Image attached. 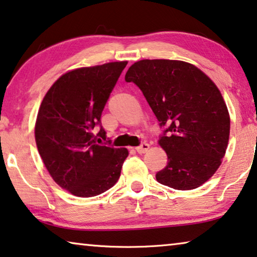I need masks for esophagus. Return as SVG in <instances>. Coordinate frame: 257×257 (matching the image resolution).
<instances>
[{"label":"esophagus","mask_w":257,"mask_h":257,"mask_svg":"<svg viewBox=\"0 0 257 257\" xmlns=\"http://www.w3.org/2000/svg\"><path fill=\"white\" fill-rule=\"evenodd\" d=\"M149 149H150V145H149L148 143H145V142H143V143L136 148V151L139 153H145L149 150Z\"/></svg>","instance_id":"34e87169"}]
</instances>
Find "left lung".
Listing matches in <instances>:
<instances>
[{
    "label": "left lung",
    "instance_id": "8db88e82",
    "mask_svg": "<svg viewBox=\"0 0 257 257\" xmlns=\"http://www.w3.org/2000/svg\"><path fill=\"white\" fill-rule=\"evenodd\" d=\"M140 87L163 134L167 153L157 181L178 190L200 187L220 166L229 136V115L220 91L193 64L174 60H142L125 74Z\"/></svg>",
    "mask_w": 257,
    "mask_h": 257
}]
</instances>
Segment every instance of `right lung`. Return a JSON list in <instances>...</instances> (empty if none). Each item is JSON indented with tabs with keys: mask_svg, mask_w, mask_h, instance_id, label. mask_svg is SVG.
Listing matches in <instances>:
<instances>
[{
	"mask_svg": "<svg viewBox=\"0 0 257 257\" xmlns=\"http://www.w3.org/2000/svg\"><path fill=\"white\" fill-rule=\"evenodd\" d=\"M125 66L127 61L69 71L40 105L34 130L38 151L53 180L75 196H97L120 178L128 150L110 145L100 117ZM102 139L106 144L98 145Z\"/></svg>",
	"mask_w": 257,
	"mask_h": 257,
	"instance_id": "right-lung-1",
	"label": "right lung"
}]
</instances>
